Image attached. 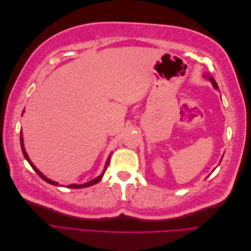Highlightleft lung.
<instances>
[{
  "label": "left lung",
  "mask_w": 251,
  "mask_h": 251,
  "mask_svg": "<svg viewBox=\"0 0 251 251\" xmlns=\"http://www.w3.org/2000/svg\"><path fill=\"white\" fill-rule=\"evenodd\" d=\"M205 77H206L211 83H212V86H214V88L215 89H219V87H218V85H217V82H216V80H215V78L211 76V75H209V74H205Z\"/></svg>",
  "instance_id": "1"
}]
</instances>
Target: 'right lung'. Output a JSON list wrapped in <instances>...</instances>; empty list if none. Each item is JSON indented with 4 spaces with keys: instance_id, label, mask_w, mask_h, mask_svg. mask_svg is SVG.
I'll return each mask as SVG.
<instances>
[{
    "instance_id": "obj_1",
    "label": "right lung",
    "mask_w": 251,
    "mask_h": 251,
    "mask_svg": "<svg viewBox=\"0 0 251 251\" xmlns=\"http://www.w3.org/2000/svg\"><path fill=\"white\" fill-rule=\"evenodd\" d=\"M23 113H24V111H23ZM21 147H22L23 154H24V157L26 158V160L29 162V164H30V165H31V168L36 172V174L39 175V176H40L44 181L48 182V183H50V184H52V185H56V186H57V185H58V183H57L56 181L50 180V179H49V178H47L46 176H44V175H43L39 170H37V169L35 168L34 164L31 162V160H30L29 157H28V155H27V153H26V151H25V148H24V142H23V134H22V133H21ZM109 163H110V156H109V158H108L107 163H105V166H104V170H103V172L100 174V176H98L97 178L93 179L92 181L86 182V183H83V184H70V185H68V188H81V187H88V186H91V185H94V184L98 183V182H100V181L101 180V178H102V176H103V174H104L105 170H107V168H108Z\"/></svg>"
}]
</instances>
